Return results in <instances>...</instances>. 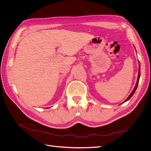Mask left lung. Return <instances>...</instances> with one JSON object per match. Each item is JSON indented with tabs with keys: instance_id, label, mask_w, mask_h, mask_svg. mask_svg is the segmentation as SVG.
<instances>
[{
	"instance_id": "left-lung-1",
	"label": "left lung",
	"mask_w": 151,
	"mask_h": 151,
	"mask_svg": "<svg viewBox=\"0 0 151 151\" xmlns=\"http://www.w3.org/2000/svg\"><path fill=\"white\" fill-rule=\"evenodd\" d=\"M140 75H141V66H140V63H139V73H138V78H137V83H136V86H135V88H134V90H133V91H132V93L130 94V95L129 96V97H128L125 101L123 102V103H125L126 101H128V100H129L132 96V95L134 94V93H135V91H136V89H137V86H138V84H139V78H140Z\"/></svg>"
}]
</instances>
